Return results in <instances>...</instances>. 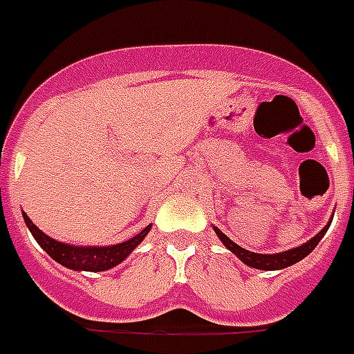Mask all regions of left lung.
<instances>
[{
    "label": "left lung",
    "mask_w": 354,
    "mask_h": 354,
    "mask_svg": "<svg viewBox=\"0 0 354 354\" xmlns=\"http://www.w3.org/2000/svg\"><path fill=\"white\" fill-rule=\"evenodd\" d=\"M330 223H328L324 229L318 232L317 236L310 238L309 242H305V244L297 245V248H293V250H288V252H280V253L248 252V250H244V248H240L238 244H234V242H232L227 234H223L221 230L217 229V227H213V230H215V234L219 236V240H221L223 244L227 245L230 252L234 253L242 263H245V265H250V267H253V269H259V270H278V269H286V267H290V265H293V263L301 261L303 257H307V255L317 248L318 242L322 240V236L326 234V230H328V227H330Z\"/></svg>",
    "instance_id": "left-lung-1"
}]
</instances>
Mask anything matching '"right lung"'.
Here are the masks:
<instances>
[{
	"label": "right lung",
	"mask_w": 354,
	"mask_h": 354,
	"mask_svg": "<svg viewBox=\"0 0 354 354\" xmlns=\"http://www.w3.org/2000/svg\"><path fill=\"white\" fill-rule=\"evenodd\" d=\"M26 227L32 232V236L36 238L37 244L44 248L45 252L51 255L57 263H61L62 267H68L72 270H89V272H101V270H109L112 267H116L124 261L125 257L141 244L145 236L149 234L150 225L137 234V236L125 240L122 244L114 245H72L64 244V242H57L49 238L45 232L37 229L34 223L30 221V217L26 213H22Z\"/></svg>",
	"instance_id": "add662e5"
}]
</instances>
